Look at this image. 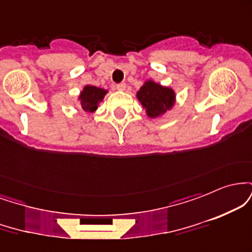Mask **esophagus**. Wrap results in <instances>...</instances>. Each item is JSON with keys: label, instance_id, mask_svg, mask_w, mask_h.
<instances>
[{"label": "esophagus", "instance_id": "obj_1", "mask_svg": "<svg viewBox=\"0 0 252 252\" xmlns=\"http://www.w3.org/2000/svg\"><path fill=\"white\" fill-rule=\"evenodd\" d=\"M116 89L120 90V91H123V90H126V83H118V84H116Z\"/></svg>", "mask_w": 252, "mask_h": 252}]
</instances>
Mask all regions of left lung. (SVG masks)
<instances>
[{"label": "left lung", "mask_w": 252, "mask_h": 252, "mask_svg": "<svg viewBox=\"0 0 252 252\" xmlns=\"http://www.w3.org/2000/svg\"><path fill=\"white\" fill-rule=\"evenodd\" d=\"M137 98L149 117H158L172 108L175 94L172 89L149 80L137 92Z\"/></svg>", "instance_id": "1"}]
</instances>
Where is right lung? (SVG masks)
<instances>
[{
  "mask_svg": "<svg viewBox=\"0 0 252 252\" xmlns=\"http://www.w3.org/2000/svg\"><path fill=\"white\" fill-rule=\"evenodd\" d=\"M106 94V90L96 88V86L88 85L83 90L80 94V105L83 110L88 112L94 111L98 108V103L102 102L104 96Z\"/></svg>",
  "mask_w": 252,
  "mask_h": 252,
  "instance_id": "add662e5",
  "label": "right lung"
}]
</instances>
